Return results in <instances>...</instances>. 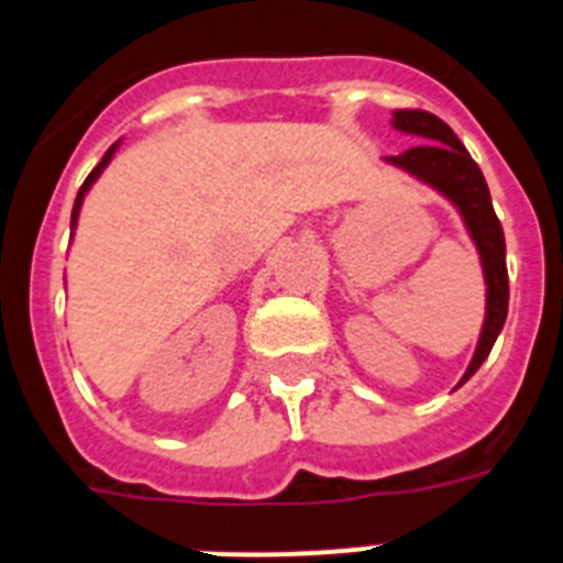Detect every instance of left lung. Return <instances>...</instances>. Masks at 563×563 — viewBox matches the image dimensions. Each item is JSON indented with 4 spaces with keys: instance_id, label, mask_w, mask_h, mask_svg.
<instances>
[{
    "instance_id": "left-lung-1",
    "label": "left lung",
    "mask_w": 563,
    "mask_h": 563,
    "mask_svg": "<svg viewBox=\"0 0 563 563\" xmlns=\"http://www.w3.org/2000/svg\"><path fill=\"white\" fill-rule=\"evenodd\" d=\"M391 126L402 134H415L422 143H417L415 148H406L402 154H395V157H386V163L431 186L460 211L467 236L474 239L476 253H479L482 273H485V321H482L474 357L467 363L462 380L456 383V386H462L485 363L501 327H505L507 298H510L505 233H501V222L496 220L482 168L476 166L474 157L467 154V148L462 146L449 123L440 121L437 114L422 112V109H395Z\"/></svg>"
}]
</instances>
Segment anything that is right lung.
I'll use <instances>...</instances> for the list:
<instances>
[{
  "label": "right lung",
  "mask_w": 563,
  "mask_h": 563,
  "mask_svg": "<svg viewBox=\"0 0 563 563\" xmlns=\"http://www.w3.org/2000/svg\"><path fill=\"white\" fill-rule=\"evenodd\" d=\"M118 146H121V141H118V143H112V146L107 148V154H103V157H101V163H98V166L92 168V172H89V177H87V180H84V186L78 188L76 206H73V220H69V228H73V233H76V225H78V213H81L84 197H87V194H89V188L96 186V180H98V177H101V172H103V168H107L109 163H112V157H114V152H118Z\"/></svg>",
  "instance_id": "obj_1"
}]
</instances>
